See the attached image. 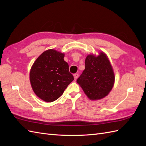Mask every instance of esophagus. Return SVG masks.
I'll list each match as a JSON object with an SVG mask.
<instances>
[{
  "label": "esophagus",
  "mask_w": 146,
  "mask_h": 146,
  "mask_svg": "<svg viewBox=\"0 0 146 146\" xmlns=\"http://www.w3.org/2000/svg\"><path fill=\"white\" fill-rule=\"evenodd\" d=\"M78 77V74H74V80H77Z\"/></svg>",
  "instance_id": "1"
}]
</instances>
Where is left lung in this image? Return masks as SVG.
I'll list each match as a JSON object with an SVG mask.
<instances>
[{"instance_id":"1","label":"left lung","mask_w":146,"mask_h":146,"mask_svg":"<svg viewBox=\"0 0 146 146\" xmlns=\"http://www.w3.org/2000/svg\"><path fill=\"white\" fill-rule=\"evenodd\" d=\"M85 69L77 82L90 100H99L107 96L114 86V74L112 66L104 52L98 56L88 55Z\"/></svg>"}]
</instances>
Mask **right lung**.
<instances>
[{
	"label": "right lung",
	"mask_w": 146,
	"mask_h": 146,
	"mask_svg": "<svg viewBox=\"0 0 146 146\" xmlns=\"http://www.w3.org/2000/svg\"><path fill=\"white\" fill-rule=\"evenodd\" d=\"M64 57V54L48 49L38 56L31 68L30 81L32 89L39 98L47 102L58 99L74 80Z\"/></svg>",
	"instance_id": "1"
}]
</instances>
